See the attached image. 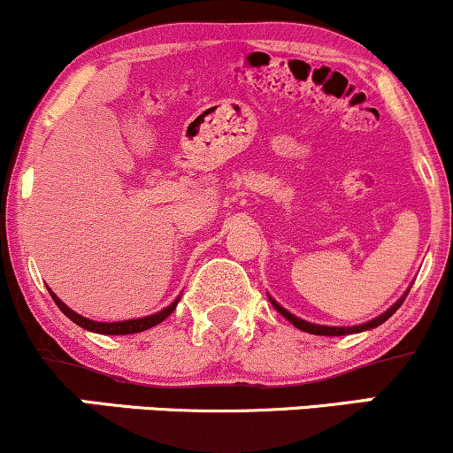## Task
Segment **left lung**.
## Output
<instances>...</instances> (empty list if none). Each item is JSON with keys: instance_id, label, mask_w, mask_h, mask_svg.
Here are the masks:
<instances>
[{"instance_id": "obj_1", "label": "left lung", "mask_w": 453, "mask_h": 453, "mask_svg": "<svg viewBox=\"0 0 453 453\" xmlns=\"http://www.w3.org/2000/svg\"><path fill=\"white\" fill-rule=\"evenodd\" d=\"M407 294H409V289L407 292H404V296L403 298L398 300L396 304H392L389 306V309L386 311V313H381L379 317H375V319H371V321H366V324H360V326H351V327H334V326H319V324H311V321H304V319H300V317H296V315H292L289 313L288 309H283V306H280L277 300H273L270 298V304L274 306V309L279 311L280 315L285 317V319L289 321V324H294L296 327H298V330H303V332H309V334H319V336H342V334H351V332H364V330H371V327H377V326H381L383 321H388L389 317H392L394 313H396L398 311V306L404 303V298H407Z\"/></svg>"}]
</instances>
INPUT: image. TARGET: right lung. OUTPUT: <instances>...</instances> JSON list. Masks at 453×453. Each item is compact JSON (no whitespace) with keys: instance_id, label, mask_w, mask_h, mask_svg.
<instances>
[{"instance_id":"add662e5","label":"right lung","mask_w":453,"mask_h":453,"mask_svg":"<svg viewBox=\"0 0 453 453\" xmlns=\"http://www.w3.org/2000/svg\"><path fill=\"white\" fill-rule=\"evenodd\" d=\"M49 292H50V289H49ZM50 296H53L55 304L59 306L61 311H64L65 317H70V319L74 321V324H78L81 327H85V330L96 332V334H136V332L149 330V327L161 324V321H164L168 315H173V311L176 309V304H179V300H180V296H179V298H176L173 304L165 306V309H161L159 313H153V315H147V317H140V319L106 321V324H104V321H93V319H87V317L74 313V311L67 309V306H65L64 303H61V300L57 298V296H55L53 292H50Z\"/></svg>"}]
</instances>
